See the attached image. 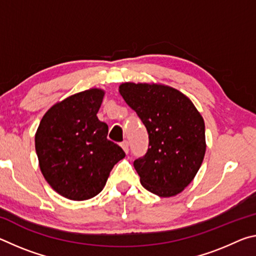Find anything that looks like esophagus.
I'll list each match as a JSON object with an SVG mask.
<instances>
[{
  "label": "esophagus",
  "mask_w": 256,
  "mask_h": 256,
  "mask_svg": "<svg viewBox=\"0 0 256 256\" xmlns=\"http://www.w3.org/2000/svg\"><path fill=\"white\" fill-rule=\"evenodd\" d=\"M120 146H122V149L124 150L125 154L128 152V141H123L122 144H120Z\"/></svg>",
  "instance_id": "1"
}]
</instances>
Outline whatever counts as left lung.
Returning <instances> with one entry per match:
<instances>
[{
	"mask_svg": "<svg viewBox=\"0 0 256 256\" xmlns=\"http://www.w3.org/2000/svg\"><path fill=\"white\" fill-rule=\"evenodd\" d=\"M125 102L149 136L144 157L134 160L142 186L162 198L180 193L196 177L206 154V128L193 102L172 86L125 82Z\"/></svg>",
	"mask_w": 256,
	"mask_h": 256,
	"instance_id": "obj_1",
	"label": "left lung"
}]
</instances>
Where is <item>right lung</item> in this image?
Segmentation results:
<instances>
[{"label": "right lung", "instance_id": "add662e5", "mask_svg": "<svg viewBox=\"0 0 256 256\" xmlns=\"http://www.w3.org/2000/svg\"><path fill=\"white\" fill-rule=\"evenodd\" d=\"M104 90L89 89L52 106L34 136L40 170L53 190L73 201L102 190L115 164L125 152L107 138L108 125L97 112Z\"/></svg>", "mask_w": 256, "mask_h": 256}]
</instances>
